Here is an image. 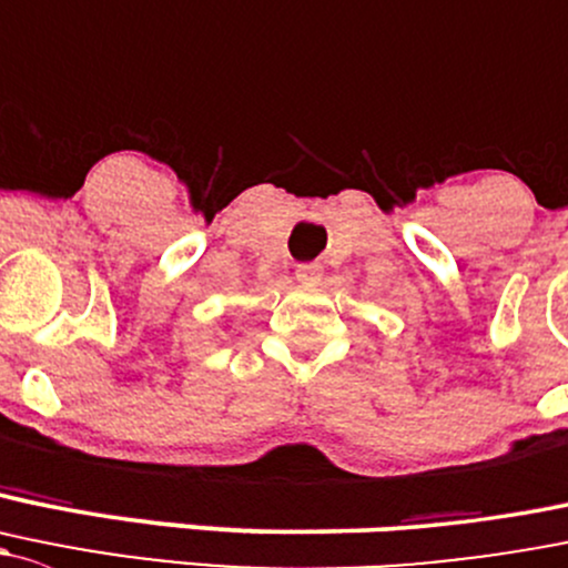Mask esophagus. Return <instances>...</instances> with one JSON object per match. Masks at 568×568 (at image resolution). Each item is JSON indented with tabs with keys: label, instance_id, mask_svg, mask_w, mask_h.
Instances as JSON below:
<instances>
[{
	"label": "esophagus",
	"instance_id": "34e87169",
	"mask_svg": "<svg viewBox=\"0 0 568 568\" xmlns=\"http://www.w3.org/2000/svg\"><path fill=\"white\" fill-rule=\"evenodd\" d=\"M321 277H324V266L321 264L296 266V280H302V283H321Z\"/></svg>",
	"mask_w": 568,
	"mask_h": 568
}]
</instances>
